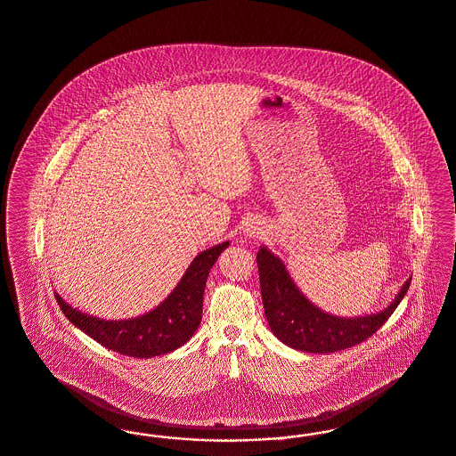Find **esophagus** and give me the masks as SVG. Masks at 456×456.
Segmentation results:
<instances>
[{
  "label": "esophagus",
  "mask_w": 456,
  "mask_h": 456,
  "mask_svg": "<svg viewBox=\"0 0 456 456\" xmlns=\"http://www.w3.org/2000/svg\"><path fill=\"white\" fill-rule=\"evenodd\" d=\"M244 234H246V236H254V234H259V229H257L256 225H248V227L244 229Z\"/></svg>",
  "instance_id": "obj_1"
}]
</instances>
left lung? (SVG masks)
I'll return each mask as SVG.
<instances>
[{
	"mask_svg": "<svg viewBox=\"0 0 456 456\" xmlns=\"http://www.w3.org/2000/svg\"><path fill=\"white\" fill-rule=\"evenodd\" d=\"M261 297L269 329L284 346L308 354H331L357 346L376 333L408 293L411 276L380 312L337 316L318 308L303 295L283 261L261 246L257 251Z\"/></svg>",
	"mask_w": 456,
	"mask_h": 456,
	"instance_id": "1",
	"label": "left lung"
}]
</instances>
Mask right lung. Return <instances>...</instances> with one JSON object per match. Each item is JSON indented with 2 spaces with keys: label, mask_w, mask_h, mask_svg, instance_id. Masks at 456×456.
Masks as SVG:
<instances>
[{
  "label": "right lung",
  "mask_w": 456,
  "mask_h": 456,
  "mask_svg": "<svg viewBox=\"0 0 456 456\" xmlns=\"http://www.w3.org/2000/svg\"><path fill=\"white\" fill-rule=\"evenodd\" d=\"M227 248L229 240H224L197 254L172 293L153 310L134 318L106 320L74 308L59 293L55 299L72 325L97 344L136 359L165 355L185 346L199 329L207 276Z\"/></svg>",
  "instance_id": "add662e5"
}]
</instances>
